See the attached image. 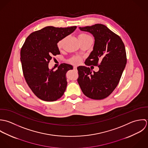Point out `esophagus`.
I'll use <instances>...</instances> for the list:
<instances>
[{
  "label": "esophagus",
  "mask_w": 148,
  "mask_h": 148,
  "mask_svg": "<svg viewBox=\"0 0 148 148\" xmlns=\"http://www.w3.org/2000/svg\"><path fill=\"white\" fill-rule=\"evenodd\" d=\"M73 69H74V70H77V67H76V66H74V67H73Z\"/></svg>",
  "instance_id": "34e87169"
}]
</instances>
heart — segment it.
I'll use <instances>...</instances> for the list:
<instances>
[{
    "label": "heart",
    "instance_id": "b5f03b06",
    "mask_svg": "<svg viewBox=\"0 0 148 148\" xmlns=\"http://www.w3.org/2000/svg\"><path fill=\"white\" fill-rule=\"evenodd\" d=\"M88 37H90V36H89L88 35L86 34H84V33H81L79 35H78V38H79V40H81V39H84L85 38H87ZM63 39L62 40H60V41L58 42V44H57V46H58V48L59 49H60L62 47V46H63ZM81 58L80 57H73L72 58L69 60V62L70 63L73 64H79L81 62Z\"/></svg>",
    "mask_w": 148,
    "mask_h": 148
}]
</instances>
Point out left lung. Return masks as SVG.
Segmentation results:
<instances>
[{"label": "left lung", "mask_w": 148, "mask_h": 148, "mask_svg": "<svg viewBox=\"0 0 148 148\" xmlns=\"http://www.w3.org/2000/svg\"><path fill=\"white\" fill-rule=\"evenodd\" d=\"M79 28L94 37L93 50L85 64L98 66L99 70L92 73L89 67H78L77 81L86 97L93 99H104L116 89L125 67L127 59L124 43L118 35L103 25Z\"/></svg>", "instance_id": "obj_1"}]
</instances>
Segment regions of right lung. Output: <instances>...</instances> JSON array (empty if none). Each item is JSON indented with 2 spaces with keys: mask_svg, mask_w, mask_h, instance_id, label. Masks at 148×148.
Returning <instances> with one entry per match:
<instances>
[{
  "mask_svg": "<svg viewBox=\"0 0 148 148\" xmlns=\"http://www.w3.org/2000/svg\"><path fill=\"white\" fill-rule=\"evenodd\" d=\"M77 26L62 28L47 26L32 32L21 50V60L25 80L34 94L45 101H54L64 94L67 86L66 74L73 66L60 64L49 69L53 56L60 54L57 43L76 29Z\"/></svg>",
  "mask_w": 148,
  "mask_h": 148,
  "instance_id": "add662e5",
  "label": "right lung"
}]
</instances>
